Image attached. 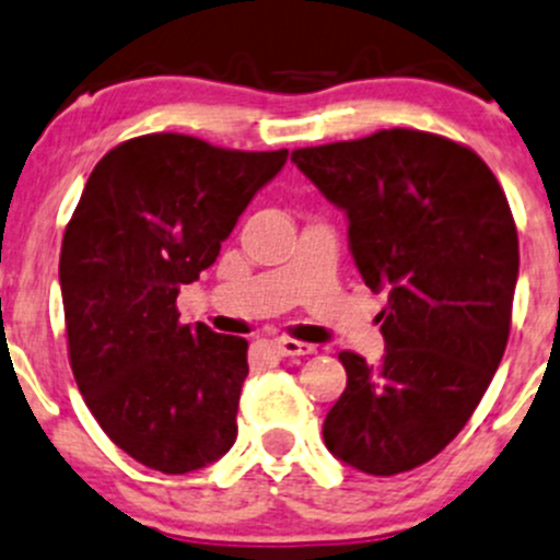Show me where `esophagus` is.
I'll use <instances>...</instances> for the list:
<instances>
[{"label": "esophagus", "instance_id": "esophagus-1", "mask_svg": "<svg viewBox=\"0 0 560 560\" xmlns=\"http://www.w3.org/2000/svg\"><path fill=\"white\" fill-rule=\"evenodd\" d=\"M280 355H313L315 353V345L307 342H296V339H278L275 342Z\"/></svg>", "mask_w": 560, "mask_h": 560}]
</instances>
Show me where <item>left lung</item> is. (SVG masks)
<instances>
[{"label":"left lung","instance_id":"left-lung-1","mask_svg":"<svg viewBox=\"0 0 560 560\" xmlns=\"http://www.w3.org/2000/svg\"><path fill=\"white\" fill-rule=\"evenodd\" d=\"M291 161L348 215L361 278L388 293L383 361L339 353L348 385L323 442L366 475L409 471L455 440L504 355L521 264L506 196L480 155L429 131L383 129Z\"/></svg>","mask_w":560,"mask_h":560}]
</instances>
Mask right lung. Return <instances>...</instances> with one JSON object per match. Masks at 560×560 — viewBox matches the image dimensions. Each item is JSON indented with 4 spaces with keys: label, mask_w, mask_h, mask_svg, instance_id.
<instances>
[{
    "label": "right lung",
    "mask_w": 560,
    "mask_h": 560,
    "mask_svg": "<svg viewBox=\"0 0 560 560\" xmlns=\"http://www.w3.org/2000/svg\"><path fill=\"white\" fill-rule=\"evenodd\" d=\"M285 161L188 135L135 137L94 166L67 223L69 364L102 431L148 469L186 475L237 440L247 342L183 326L175 302Z\"/></svg>",
    "instance_id": "right-lung-1"
}]
</instances>
